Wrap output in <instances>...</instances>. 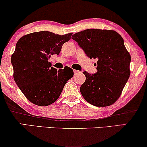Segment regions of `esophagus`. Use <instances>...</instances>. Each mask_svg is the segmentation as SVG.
Returning <instances> with one entry per match:
<instances>
[{"mask_svg": "<svg viewBox=\"0 0 147 147\" xmlns=\"http://www.w3.org/2000/svg\"><path fill=\"white\" fill-rule=\"evenodd\" d=\"M74 75H76V74L80 73V71H78V70H74Z\"/></svg>", "mask_w": 147, "mask_h": 147, "instance_id": "obj_1", "label": "esophagus"}]
</instances>
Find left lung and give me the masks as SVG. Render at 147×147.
Returning <instances> with one entry per match:
<instances>
[{
    "label": "left lung",
    "instance_id": "obj_1",
    "mask_svg": "<svg viewBox=\"0 0 147 147\" xmlns=\"http://www.w3.org/2000/svg\"><path fill=\"white\" fill-rule=\"evenodd\" d=\"M75 40L90 59H97L98 71H84L86 81L80 92L86 101L98 107L114 104L130 77L131 57L124 39L112 30L88 29L74 34Z\"/></svg>",
    "mask_w": 147,
    "mask_h": 147
}]
</instances>
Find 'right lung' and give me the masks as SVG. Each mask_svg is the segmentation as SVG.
I'll list each match as a JSON object with an SVG mask.
<instances>
[{
    "mask_svg": "<svg viewBox=\"0 0 147 147\" xmlns=\"http://www.w3.org/2000/svg\"><path fill=\"white\" fill-rule=\"evenodd\" d=\"M71 35L35 32L22 37L16 44L11 57L14 80L34 104L45 106L55 102L67 82L73 77L71 68L57 71L49 61L52 55H59L62 45L71 39Z\"/></svg>",
    "mask_w": 147,
    "mask_h": 147,
    "instance_id": "add662e5",
    "label": "right lung"
}]
</instances>
